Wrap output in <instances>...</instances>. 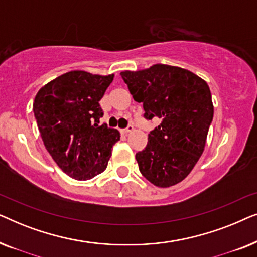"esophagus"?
Listing matches in <instances>:
<instances>
[{
    "mask_svg": "<svg viewBox=\"0 0 257 257\" xmlns=\"http://www.w3.org/2000/svg\"><path fill=\"white\" fill-rule=\"evenodd\" d=\"M133 130H135V127H133V125H128L127 127L126 128H124V130H121V132L122 133H125V135H127V133H130V132H132Z\"/></svg>",
    "mask_w": 257,
    "mask_h": 257,
    "instance_id": "1",
    "label": "esophagus"
}]
</instances>
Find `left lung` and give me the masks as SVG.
I'll return each instance as SVG.
<instances>
[{
  "instance_id": "8db88e82",
  "label": "left lung",
  "mask_w": 257,
  "mask_h": 257,
  "mask_svg": "<svg viewBox=\"0 0 257 257\" xmlns=\"http://www.w3.org/2000/svg\"><path fill=\"white\" fill-rule=\"evenodd\" d=\"M146 119H160L149 142L136 154L139 171L151 184L166 188L191 173L205 150L214 106L208 84L189 70L154 64L121 71Z\"/></svg>"
}]
</instances>
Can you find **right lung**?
<instances>
[{"mask_svg":"<svg viewBox=\"0 0 257 257\" xmlns=\"http://www.w3.org/2000/svg\"><path fill=\"white\" fill-rule=\"evenodd\" d=\"M113 77L75 70L45 84L35 97L33 110L45 149L76 180L104 172L120 139L117 130L99 125L104 114L99 100Z\"/></svg>","mask_w":257,"mask_h":257,"instance_id":"right-lung-1","label":"right lung"}]
</instances>
